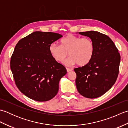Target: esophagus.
<instances>
[{
  "mask_svg": "<svg viewBox=\"0 0 128 128\" xmlns=\"http://www.w3.org/2000/svg\"><path fill=\"white\" fill-rule=\"evenodd\" d=\"M66 70H67V72H72V69H70V68H66Z\"/></svg>",
  "mask_w": 128,
  "mask_h": 128,
  "instance_id": "obj_1",
  "label": "esophagus"
}]
</instances>
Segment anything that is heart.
I'll return each instance as SVG.
<instances>
[{"label": "heart", "instance_id": "b5f03b06", "mask_svg": "<svg viewBox=\"0 0 128 128\" xmlns=\"http://www.w3.org/2000/svg\"><path fill=\"white\" fill-rule=\"evenodd\" d=\"M60 46L53 43L49 47L50 55L57 62H63L69 53L70 57L64 62L65 64L73 66L78 64V66H84L93 58L94 45L90 38L68 34L60 40Z\"/></svg>", "mask_w": 128, "mask_h": 128}]
</instances>
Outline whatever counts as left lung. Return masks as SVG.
Listing matches in <instances>:
<instances>
[{"label":"left lung","mask_w":128,"mask_h":128,"mask_svg":"<svg viewBox=\"0 0 128 128\" xmlns=\"http://www.w3.org/2000/svg\"><path fill=\"white\" fill-rule=\"evenodd\" d=\"M94 42V52L87 66L74 69L76 85L79 94L88 98H96L106 94L117 79L120 56L110 38L99 32H79Z\"/></svg>","instance_id":"obj_1"}]
</instances>
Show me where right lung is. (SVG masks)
Masks as SVG:
<instances>
[{
	"instance_id": "1",
	"label": "right lung",
	"mask_w": 128,
	"mask_h": 128,
	"mask_svg": "<svg viewBox=\"0 0 128 128\" xmlns=\"http://www.w3.org/2000/svg\"><path fill=\"white\" fill-rule=\"evenodd\" d=\"M62 37L53 32L36 31L16 44L11 70L18 88L30 98L45 102L58 94L59 81L67 71L53 58L49 47Z\"/></svg>"
}]
</instances>
